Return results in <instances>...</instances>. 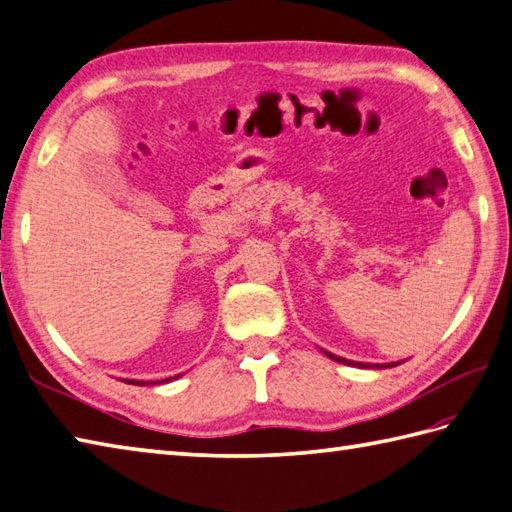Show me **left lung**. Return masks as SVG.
<instances>
[{
	"mask_svg": "<svg viewBox=\"0 0 512 512\" xmlns=\"http://www.w3.org/2000/svg\"><path fill=\"white\" fill-rule=\"evenodd\" d=\"M322 351H325V349H322ZM325 356H327V358H331V360H336V362H340V364H349V367H358V369H391V367H398V364H402V360H398V362H389V364H371V362H356V360H347V358L333 356V353H329V351H325Z\"/></svg>",
	"mask_w": 512,
	"mask_h": 512,
	"instance_id": "8db88e82",
	"label": "left lung"
}]
</instances>
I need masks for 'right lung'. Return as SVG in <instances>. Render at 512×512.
Returning <instances> with one entry per match:
<instances>
[{
	"instance_id": "right-lung-1",
	"label": "right lung",
	"mask_w": 512,
	"mask_h": 512,
	"mask_svg": "<svg viewBox=\"0 0 512 512\" xmlns=\"http://www.w3.org/2000/svg\"><path fill=\"white\" fill-rule=\"evenodd\" d=\"M176 378H181V375H174V378H165V380H156V382H143V380H123V382L137 384V387H148V384H165V382H172Z\"/></svg>"
}]
</instances>
